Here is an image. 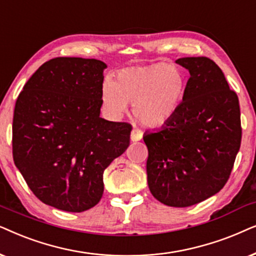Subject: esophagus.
<instances>
[{
    "mask_svg": "<svg viewBox=\"0 0 256 256\" xmlns=\"http://www.w3.org/2000/svg\"><path fill=\"white\" fill-rule=\"evenodd\" d=\"M142 138V131L140 128H134L131 132V140L132 142H139Z\"/></svg>",
    "mask_w": 256,
    "mask_h": 256,
    "instance_id": "1",
    "label": "esophagus"
}]
</instances>
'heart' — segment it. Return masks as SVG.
Masks as SVG:
<instances>
[{
	"label": "heart",
	"instance_id": "heart-1",
	"mask_svg": "<svg viewBox=\"0 0 256 256\" xmlns=\"http://www.w3.org/2000/svg\"><path fill=\"white\" fill-rule=\"evenodd\" d=\"M186 88V74L174 64L126 68L116 74L114 80L104 82L102 103L114 117L124 114L128 104H134L138 122L160 128L179 111Z\"/></svg>",
	"mask_w": 256,
	"mask_h": 256
}]
</instances>
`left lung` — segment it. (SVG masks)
Here are the masks:
<instances>
[{
    "instance_id": "8db88e82",
    "label": "left lung",
    "mask_w": 256,
    "mask_h": 256,
    "mask_svg": "<svg viewBox=\"0 0 256 256\" xmlns=\"http://www.w3.org/2000/svg\"><path fill=\"white\" fill-rule=\"evenodd\" d=\"M190 71L179 111L160 130L145 134L152 196L188 207L226 185L241 144L240 106L222 71L207 57L176 60Z\"/></svg>"
}]
</instances>
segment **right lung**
Here are the masks:
<instances>
[{"label": "right lung", "mask_w": 256, "mask_h": 256, "mask_svg": "<svg viewBox=\"0 0 256 256\" xmlns=\"http://www.w3.org/2000/svg\"><path fill=\"white\" fill-rule=\"evenodd\" d=\"M94 58L56 57L17 97L12 156L40 202L66 212L96 206L105 168L130 145L132 125L100 117L103 70Z\"/></svg>", "instance_id": "add662e5"}]
</instances>
